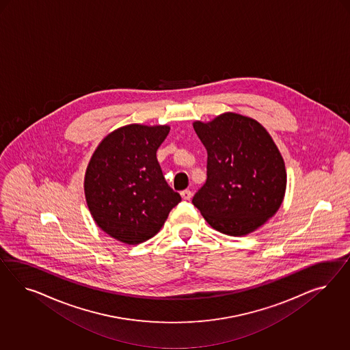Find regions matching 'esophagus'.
Listing matches in <instances>:
<instances>
[{
	"instance_id": "34e87169",
	"label": "esophagus",
	"mask_w": 350,
	"mask_h": 350,
	"mask_svg": "<svg viewBox=\"0 0 350 350\" xmlns=\"http://www.w3.org/2000/svg\"><path fill=\"white\" fill-rule=\"evenodd\" d=\"M180 196L183 200H190L192 198V192L190 190H183L180 192Z\"/></svg>"
}]
</instances>
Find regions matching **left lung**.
<instances>
[{
  "instance_id": "8db88e82",
  "label": "left lung",
  "mask_w": 350,
  "mask_h": 350,
  "mask_svg": "<svg viewBox=\"0 0 350 350\" xmlns=\"http://www.w3.org/2000/svg\"><path fill=\"white\" fill-rule=\"evenodd\" d=\"M192 126L208 151V178L192 204L219 232H254L285 198L286 168L275 141L259 122L231 111Z\"/></svg>"
}]
</instances>
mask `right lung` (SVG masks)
<instances>
[{"instance_id":"right-lung-1","label":"right lung","mask_w":350,"mask_h":350,"mask_svg":"<svg viewBox=\"0 0 350 350\" xmlns=\"http://www.w3.org/2000/svg\"><path fill=\"white\" fill-rule=\"evenodd\" d=\"M170 126L128 124L96 148L85 174L87 206L96 224L128 245L154 237L180 202L164 180L157 150Z\"/></svg>"}]
</instances>
